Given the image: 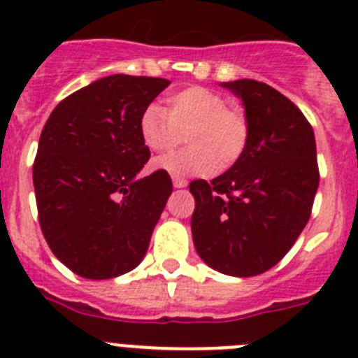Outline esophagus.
<instances>
[{"instance_id": "esophagus-1", "label": "esophagus", "mask_w": 358, "mask_h": 358, "mask_svg": "<svg viewBox=\"0 0 358 358\" xmlns=\"http://www.w3.org/2000/svg\"><path fill=\"white\" fill-rule=\"evenodd\" d=\"M172 182L176 188H185V186L188 185V181H186L185 177H179V176H172Z\"/></svg>"}]
</instances>
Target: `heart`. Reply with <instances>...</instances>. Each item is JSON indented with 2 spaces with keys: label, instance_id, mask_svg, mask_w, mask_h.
Instances as JSON below:
<instances>
[{
  "label": "heart",
  "instance_id": "1",
  "mask_svg": "<svg viewBox=\"0 0 358 358\" xmlns=\"http://www.w3.org/2000/svg\"><path fill=\"white\" fill-rule=\"evenodd\" d=\"M188 148L157 159V166L181 176H206L240 159L249 141V122L242 110L227 106L217 91L192 85L169 96V110L150 103L140 118V134L152 152L163 154L181 143Z\"/></svg>",
  "mask_w": 358,
  "mask_h": 358
}]
</instances>
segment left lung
Wrapping results in <instances>:
<instances>
[{
    "label": "left lung",
    "mask_w": 358,
    "mask_h": 358,
    "mask_svg": "<svg viewBox=\"0 0 358 358\" xmlns=\"http://www.w3.org/2000/svg\"><path fill=\"white\" fill-rule=\"evenodd\" d=\"M222 85L242 98L249 141L222 176L189 182L192 235L211 268L249 278L274 267L308 222L317 150L308 120L280 91L251 78Z\"/></svg>",
    "instance_id": "1"
}]
</instances>
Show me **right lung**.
Masks as SVG:
<instances>
[{
  "label": "right lung",
  "mask_w": 358,
  "mask_h": 358,
  "mask_svg": "<svg viewBox=\"0 0 358 358\" xmlns=\"http://www.w3.org/2000/svg\"><path fill=\"white\" fill-rule=\"evenodd\" d=\"M169 85L103 77L66 96L44 123L34 161L41 231L78 276L109 280L143 260L172 179L166 170L138 177L150 157L140 118Z\"/></svg>",
  "instance_id": "right-lung-1"
}]
</instances>
